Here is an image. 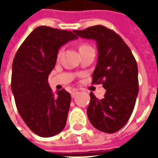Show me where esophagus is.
<instances>
[{
	"mask_svg": "<svg viewBox=\"0 0 158 158\" xmlns=\"http://www.w3.org/2000/svg\"><path fill=\"white\" fill-rule=\"evenodd\" d=\"M77 93H78V90L77 89H73L72 90V92H71V96H72V98H74L75 96L77 95Z\"/></svg>",
	"mask_w": 158,
	"mask_h": 158,
	"instance_id": "obj_1",
	"label": "esophagus"
}]
</instances>
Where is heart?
<instances>
[{
  "label": "heart",
  "mask_w": 158,
  "mask_h": 158,
  "mask_svg": "<svg viewBox=\"0 0 158 158\" xmlns=\"http://www.w3.org/2000/svg\"><path fill=\"white\" fill-rule=\"evenodd\" d=\"M87 47H89V45H80V47H79V51H81V50H83V49L87 48ZM61 54H62V50H60V51L58 52V53H57V57H59V56H61Z\"/></svg>",
  "instance_id": "1"
}]
</instances>
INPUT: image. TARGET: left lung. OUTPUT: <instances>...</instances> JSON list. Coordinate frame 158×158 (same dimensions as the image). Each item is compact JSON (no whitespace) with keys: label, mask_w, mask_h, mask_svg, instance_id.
<instances>
[{"label":"left lung","mask_w":158,"mask_h":158,"mask_svg":"<svg viewBox=\"0 0 158 158\" xmlns=\"http://www.w3.org/2000/svg\"><path fill=\"white\" fill-rule=\"evenodd\" d=\"M77 35L96 40L98 58L93 84L106 91L99 100L92 92L87 107L89 122L100 131L115 133L129 121L139 91L138 67L132 52L120 36L102 25L73 30Z\"/></svg>","instance_id":"8db88e82"}]
</instances>
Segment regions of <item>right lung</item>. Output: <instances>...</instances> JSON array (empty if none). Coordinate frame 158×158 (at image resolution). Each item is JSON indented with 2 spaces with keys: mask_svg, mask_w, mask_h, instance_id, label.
I'll list each match as a JSON object with an SVG mask.
<instances>
[{
  "mask_svg": "<svg viewBox=\"0 0 158 158\" xmlns=\"http://www.w3.org/2000/svg\"><path fill=\"white\" fill-rule=\"evenodd\" d=\"M78 36L71 31L40 26L16 53L12 69V91L26 125L40 137H52L64 129L71 96L62 89L53 94L48 76L61 46Z\"/></svg>",
  "mask_w": 158,
  "mask_h": 158,
  "instance_id": "add662e5",
  "label": "right lung"
}]
</instances>
